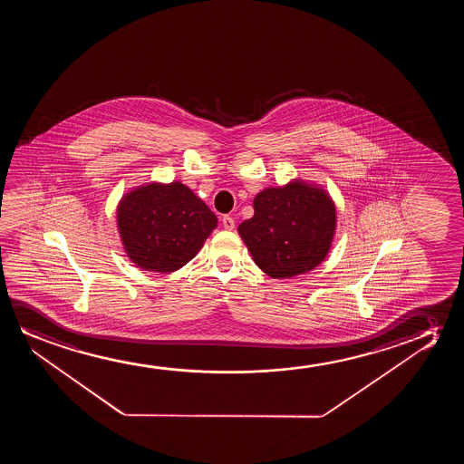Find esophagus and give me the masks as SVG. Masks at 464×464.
Segmentation results:
<instances>
[{"label":"esophagus","instance_id":"34e87169","mask_svg":"<svg viewBox=\"0 0 464 464\" xmlns=\"http://www.w3.org/2000/svg\"><path fill=\"white\" fill-rule=\"evenodd\" d=\"M222 225L225 229H233L235 228V218L229 216H223Z\"/></svg>","mask_w":464,"mask_h":464}]
</instances>
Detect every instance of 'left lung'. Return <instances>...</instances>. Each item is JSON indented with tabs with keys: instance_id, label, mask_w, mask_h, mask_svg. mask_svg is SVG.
I'll return each instance as SVG.
<instances>
[{
	"instance_id": "left-lung-1",
	"label": "left lung",
	"mask_w": 464,
	"mask_h": 464,
	"mask_svg": "<svg viewBox=\"0 0 464 464\" xmlns=\"http://www.w3.org/2000/svg\"><path fill=\"white\" fill-rule=\"evenodd\" d=\"M254 209L237 231L261 271L288 279L324 261L336 229V209L324 190L301 182L266 188Z\"/></svg>"
}]
</instances>
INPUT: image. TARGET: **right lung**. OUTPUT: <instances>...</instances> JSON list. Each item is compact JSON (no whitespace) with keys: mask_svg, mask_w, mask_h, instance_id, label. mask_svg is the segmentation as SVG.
<instances>
[{"mask_svg":"<svg viewBox=\"0 0 464 464\" xmlns=\"http://www.w3.org/2000/svg\"><path fill=\"white\" fill-rule=\"evenodd\" d=\"M128 256L147 271L172 273L203 247L217 217L180 182L150 184L128 193L117 209Z\"/></svg>","mask_w":464,"mask_h":464,"instance_id":"right-lung-1","label":"right lung"}]
</instances>
